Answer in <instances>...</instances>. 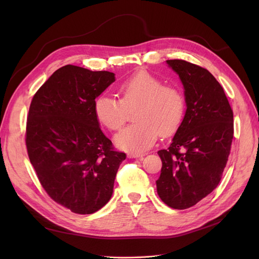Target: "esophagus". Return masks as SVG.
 Masks as SVG:
<instances>
[{
	"instance_id": "1",
	"label": "esophagus",
	"mask_w": 259,
	"mask_h": 259,
	"mask_svg": "<svg viewBox=\"0 0 259 259\" xmlns=\"http://www.w3.org/2000/svg\"><path fill=\"white\" fill-rule=\"evenodd\" d=\"M143 154L139 155V154H128L129 158H139V159H143Z\"/></svg>"
}]
</instances>
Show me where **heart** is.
I'll list each match as a JSON object with an SVG mask.
<instances>
[{"mask_svg": "<svg viewBox=\"0 0 259 259\" xmlns=\"http://www.w3.org/2000/svg\"><path fill=\"white\" fill-rule=\"evenodd\" d=\"M119 101L100 95L94 113L103 126L119 130L134 111L138 124L127 127L114 138L115 145L129 153L139 154L150 149L160 137H169L181 126L186 109L183 92L146 70L135 72L117 86Z\"/></svg>", "mask_w": 259, "mask_h": 259, "instance_id": "obj_1", "label": "heart"}]
</instances>
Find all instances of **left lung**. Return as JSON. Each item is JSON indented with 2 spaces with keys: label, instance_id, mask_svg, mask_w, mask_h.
<instances>
[{
  "label": "left lung",
  "instance_id": "left-lung-1",
  "mask_svg": "<svg viewBox=\"0 0 259 259\" xmlns=\"http://www.w3.org/2000/svg\"><path fill=\"white\" fill-rule=\"evenodd\" d=\"M184 86L186 113L168 149L157 194L167 206L184 210L220 184L233 140V111L225 91L205 68L183 60L166 61Z\"/></svg>",
  "mask_w": 259,
  "mask_h": 259
}]
</instances>
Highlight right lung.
<instances>
[{
	"mask_svg": "<svg viewBox=\"0 0 259 259\" xmlns=\"http://www.w3.org/2000/svg\"><path fill=\"white\" fill-rule=\"evenodd\" d=\"M109 71L66 65L31 101L27 152L47 194L77 214H92L111 198L126 154L114 151L94 113V102L115 80Z\"/></svg>",
	"mask_w": 259,
	"mask_h": 259,
	"instance_id": "obj_1",
	"label": "right lung"
}]
</instances>
